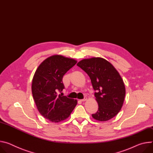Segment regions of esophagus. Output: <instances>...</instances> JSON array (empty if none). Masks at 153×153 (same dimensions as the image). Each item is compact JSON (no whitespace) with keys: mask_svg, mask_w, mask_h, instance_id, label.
<instances>
[{"mask_svg":"<svg viewBox=\"0 0 153 153\" xmlns=\"http://www.w3.org/2000/svg\"><path fill=\"white\" fill-rule=\"evenodd\" d=\"M87 100V97H84V98H83V99H82V100H81V101H86Z\"/></svg>","mask_w":153,"mask_h":153,"instance_id":"esophagus-1","label":"esophagus"}]
</instances>
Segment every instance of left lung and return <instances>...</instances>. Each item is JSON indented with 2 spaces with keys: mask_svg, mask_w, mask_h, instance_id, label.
Segmentation results:
<instances>
[{
  "mask_svg": "<svg viewBox=\"0 0 153 153\" xmlns=\"http://www.w3.org/2000/svg\"><path fill=\"white\" fill-rule=\"evenodd\" d=\"M90 77L98 110L92 114L95 120L108 121L120 112L126 90L120 75L113 65L104 58L84 59L76 64Z\"/></svg>",
  "mask_w": 153,
  "mask_h": 153,
  "instance_id": "obj_1",
  "label": "left lung"
}]
</instances>
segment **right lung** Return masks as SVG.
<instances>
[{
	"label": "right lung",
	"mask_w": 153,
	"mask_h": 153,
	"mask_svg": "<svg viewBox=\"0 0 153 153\" xmlns=\"http://www.w3.org/2000/svg\"><path fill=\"white\" fill-rule=\"evenodd\" d=\"M77 61L60 55L43 61L34 74L31 91L39 113L53 123L65 120L77 105V100L58 95L64 86L62 77Z\"/></svg>",
	"instance_id": "obj_1"
}]
</instances>
